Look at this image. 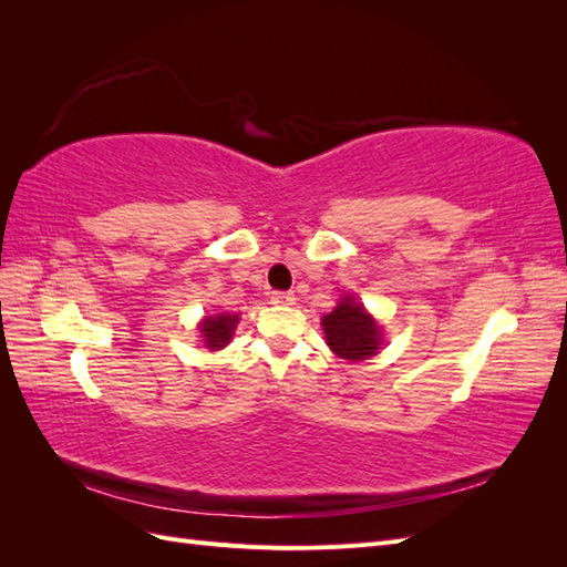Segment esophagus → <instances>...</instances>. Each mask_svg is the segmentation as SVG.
<instances>
[{
	"label": "esophagus",
	"mask_w": 567,
	"mask_h": 567,
	"mask_svg": "<svg viewBox=\"0 0 567 567\" xmlns=\"http://www.w3.org/2000/svg\"><path fill=\"white\" fill-rule=\"evenodd\" d=\"M271 302L274 305H293L296 296L290 293V290H274L271 293Z\"/></svg>",
	"instance_id": "1"
}]
</instances>
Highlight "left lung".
<instances>
[{
    "mask_svg": "<svg viewBox=\"0 0 567 567\" xmlns=\"http://www.w3.org/2000/svg\"><path fill=\"white\" fill-rule=\"evenodd\" d=\"M329 348L350 362L375 354L381 346V329L354 298H342L331 315L321 319Z\"/></svg>",
    "mask_w": 567,
    "mask_h": 567,
    "instance_id": "1",
    "label": "left lung"
}]
</instances>
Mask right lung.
Returning a JSON list of instances; mask_svg holds the SVG:
<instances>
[{"instance_id":"obj_1","label":"right lung","mask_w":567,"mask_h":567,"mask_svg":"<svg viewBox=\"0 0 567 567\" xmlns=\"http://www.w3.org/2000/svg\"><path fill=\"white\" fill-rule=\"evenodd\" d=\"M236 323H238V317H231V315L205 317V321L200 323V333L205 338V346H208L210 350L225 348L234 336Z\"/></svg>"}]
</instances>
